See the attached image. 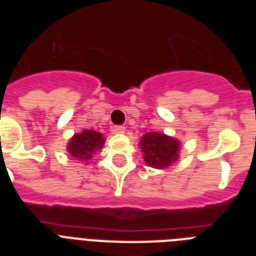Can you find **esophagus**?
<instances>
[{
	"mask_svg": "<svg viewBox=\"0 0 256 256\" xmlns=\"http://www.w3.org/2000/svg\"><path fill=\"white\" fill-rule=\"evenodd\" d=\"M112 132H114V134H124V126H120V124H116V126L112 128Z\"/></svg>",
	"mask_w": 256,
	"mask_h": 256,
	"instance_id": "esophagus-1",
	"label": "esophagus"
}]
</instances>
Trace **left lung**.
Returning a JSON list of instances; mask_svg holds the SVG:
<instances>
[{
	"instance_id": "left-lung-1",
	"label": "left lung",
	"mask_w": 256,
	"mask_h": 256,
	"mask_svg": "<svg viewBox=\"0 0 256 256\" xmlns=\"http://www.w3.org/2000/svg\"><path fill=\"white\" fill-rule=\"evenodd\" d=\"M140 148L146 164L152 168H164L178 160L179 142L160 132L144 134L140 140Z\"/></svg>"
}]
</instances>
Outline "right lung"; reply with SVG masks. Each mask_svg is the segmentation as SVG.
<instances>
[{"label": "right lung", "instance_id": "right-lung-1", "mask_svg": "<svg viewBox=\"0 0 256 256\" xmlns=\"http://www.w3.org/2000/svg\"><path fill=\"white\" fill-rule=\"evenodd\" d=\"M104 142V138L100 132H94V130H84L70 140L68 144V152L76 160L86 162L92 160L94 152L102 148Z\"/></svg>", "mask_w": 256, "mask_h": 256}]
</instances>
